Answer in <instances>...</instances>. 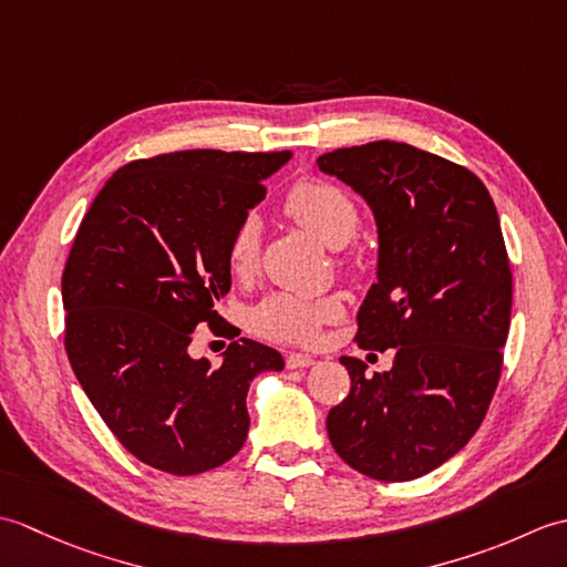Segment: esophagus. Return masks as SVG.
Returning <instances> with one entry per match:
<instances>
[{
	"instance_id": "esophagus-1",
	"label": "esophagus",
	"mask_w": 567,
	"mask_h": 567,
	"mask_svg": "<svg viewBox=\"0 0 567 567\" xmlns=\"http://www.w3.org/2000/svg\"><path fill=\"white\" fill-rule=\"evenodd\" d=\"M285 363H287V368H290V370H299V368L315 365V358L305 355V353H290V355H287Z\"/></svg>"
}]
</instances>
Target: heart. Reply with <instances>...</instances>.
I'll use <instances>...</instances> for the list:
<instances>
[{"instance_id":"obj_1","label":"heart","mask_w":567,"mask_h":567,"mask_svg":"<svg viewBox=\"0 0 567 567\" xmlns=\"http://www.w3.org/2000/svg\"><path fill=\"white\" fill-rule=\"evenodd\" d=\"M287 212L302 224L307 231L321 238L331 248H341L353 238L358 228V209L353 199L341 187L309 179L299 183L287 197ZM260 250V216L248 212L238 221L228 246V262L234 272H248L256 265ZM343 305L339 297H297L277 292L265 297L250 309V329L270 341L309 343L317 339L321 323L341 317Z\"/></svg>"}]
</instances>
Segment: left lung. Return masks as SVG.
<instances>
[{"mask_svg": "<svg viewBox=\"0 0 567 567\" xmlns=\"http://www.w3.org/2000/svg\"><path fill=\"white\" fill-rule=\"evenodd\" d=\"M365 199L378 226V282L358 311L360 348L343 355L351 392L327 416L331 445L358 473L406 483L453 457L483 424L502 372L512 270L487 187L409 143L375 141L317 158Z\"/></svg>", "mask_w": 567, "mask_h": 567, "instance_id": "left-lung-1", "label": "left lung"}]
</instances>
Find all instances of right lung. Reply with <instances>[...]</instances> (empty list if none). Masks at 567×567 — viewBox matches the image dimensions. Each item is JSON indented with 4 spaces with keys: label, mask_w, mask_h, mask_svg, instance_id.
I'll return each mask as SVG.
<instances>
[{
    "label": "right lung",
    "mask_w": 567,
    "mask_h": 567,
    "mask_svg": "<svg viewBox=\"0 0 567 567\" xmlns=\"http://www.w3.org/2000/svg\"><path fill=\"white\" fill-rule=\"evenodd\" d=\"M290 158L204 148L134 161L80 224L63 272L70 365L124 449L163 473L231 461L248 436L252 378L285 368L250 339L228 346L219 365L187 348L197 323L219 321L238 221Z\"/></svg>",
    "instance_id": "1"
}]
</instances>
